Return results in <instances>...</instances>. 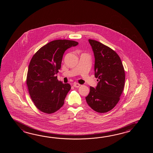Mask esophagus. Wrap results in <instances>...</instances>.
<instances>
[{
	"instance_id": "esophagus-1",
	"label": "esophagus",
	"mask_w": 153,
	"mask_h": 153,
	"mask_svg": "<svg viewBox=\"0 0 153 153\" xmlns=\"http://www.w3.org/2000/svg\"><path fill=\"white\" fill-rule=\"evenodd\" d=\"M80 86V85L79 84H78V83H75H75L73 84V86L75 87V88H79Z\"/></svg>"
}]
</instances>
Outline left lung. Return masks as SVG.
I'll use <instances>...</instances> for the list:
<instances>
[{
  "mask_svg": "<svg viewBox=\"0 0 153 153\" xmlns=\"http://www.w3.org/2000/svg\"><path fill=\"white\" fill-rule=\"evenodd\" d=\"M94 53V76L98 78L96 88L90 91L86 101L94 111L104 113L111 110L120 100L124 90V66L117 53L107 46L88 39Z\"/></svg>",
  "mask_w": 153,
  "mask_h": 153,
  "instance_id": "1",
  "label": "left lung"
}]
</instances>
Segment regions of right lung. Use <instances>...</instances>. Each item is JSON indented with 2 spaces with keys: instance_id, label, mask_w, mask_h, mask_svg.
Segmentation results:
<instances>
[{
  "instance_id": "right-lung-1",
  "label": "right lung",
  "mask_w": 153,
  "mask_h": 153,
  "mask_svg": "<svg viewBox=\"0 0 153 153\" xmlns=\"http://www.w3.org/2000/svg\"><path fill=\"white\" fill-rule=\"evenodd\" d=\"M78 44L73 40H55L43 46L33 56L26 83L31 99L39 111L51 114L64 104L71 86L59 81L55 76L61 68L65 50Z\"/></svg>"
}]
</instances>
